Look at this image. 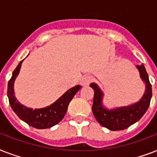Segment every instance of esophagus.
<instances>
[{
    "label": "esophagus",
    "instance_id": "esophagus-1",
    "mask_svg": "<svg viewBox=\"0 0 157 157\" xmlns=\"http://www.w3.org/2000/svg\"><path fill=\"white\" fill-rule=\"evenodd\" d=\"M93 78L90 76H85L82 77L81 81V85L82 86H88L92 82Z\"/></svg>",
    "mask_w": 157,
    "mask_h": 157
}]
</instances>
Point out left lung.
Returning a JSON list of instances; mask_svg holds the SVG:
<instances>
[{
    "mask_svg": "<svg viewBox=\"0 0 157 157\" xmlns=\"http://www.w3.org/2000/svg\"><path fill=\"white\" fill-rule=\"evenodd\" d=\"M136 67L139 71L140 78L145 84L146 89L140 100L131 105L108 109L103 104L104 94L101 89L95 83H91L90 85L94 90L92 106L94 116L101 125L110 130H123L136 123L145 114L150 105L151 98V85L149 81L148 75L147 73L144 64L137 65Z\"/></svg>",
    "mask_w": 157,
    "mask_h": 157,
    "instance_id": "left-lung-1",
    "label": "left lung"
}]
</instances>
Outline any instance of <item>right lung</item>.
Wrapping results in <instances>:
<instances>
[{"mask_svg":"<svg viewBox=\"0 0 157 157\" xmlns=\"http://www.w3.org/2000/svg\"><path fill=\"white\" fill-rule=\"evenodd\" d=\"M23 61V60H22L18 63L17 67L14 69L12 74V77L8 82L7 95H8L10 104L16 115L22 121L26 122L31 126L39 129L50 128L63 120L67 111L69 103L73 98L74 95L81 90V86L77 85L72 88L69 89L68 90L66 91L54 103L48 107L34 110L33 108L25 107L24 105H22L17 100L13 90L14 81L19 73Z\"/></svg>","mask_w":157,"mask_h":157,"instance_id":"1","label":"right lung"}]
</instances>
